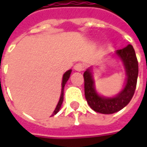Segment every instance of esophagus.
<instances>
[{
  "instance_id": "esophagus-1",
  "label": "esophagus",
  "mask_w": 147,
  "mask_h": 147,
  "mask_svg": "<svg viewBox=\"0 0 147 147\" xmlns=\"http://www.w3.org/2000/svg\"><path fill=\"white\" fill-rule=\"evenodd\" d=\"M74 69L78 71H81L84 70V65L81 63H78L75 66H74Z\"/></svg>"
}]
</instances>
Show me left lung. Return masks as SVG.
<instances>
[{"mask_svg":"<svg viewBox=\"0 0 147 147\" xmlns=\"http://www.w3.org/2000/svg\"><path fill=\"white\" fill-rule=\"evenodd\" d=\"M116 53L123 61L127 74L126 84L116 97L105 98L98 95L96 92L90 70L87 69L83 73L85 98L90 107L97 113L112 114L120 111L129 103L136 90L139 65L135 49L132 45H128L117 50Z\"/></svg>","mask_w":147,"mask_h":147,"instance_id":"obj_1","label":"left lung"}]
</instances>
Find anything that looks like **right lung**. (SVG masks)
<instances>
[{"label":"right lung","instance_id":"add662e5","mask_svg":"<svg viewBox=\"0 0 147 147\" xmlns=\"http://www.w3.org/2000/svg\"><path fill=\"white\" fill-rule=\"evenodd\" d=\"M71 72V70H68L64 74V76H63V80H62V89H61V98H60V100H59V102H58L57 105V107L55 109V110L53 111V113L52 114V116H54L55 114H57L60 110V109L61 107V105H62V103H63V100H64V86H65V84L67 83V81L69 79V77H70Z\"/></svg>","mask_w":147,"mask_h":147}]
</instances>
